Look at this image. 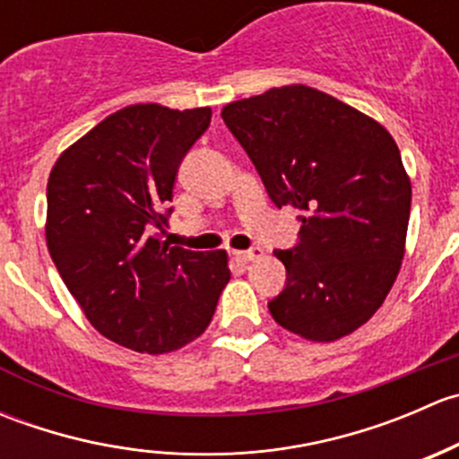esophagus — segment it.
Wrapping results in <instances>:
<instances>
[{
    "instance_id": "obj_1",
    "label": "esophagus",
    "mask_w": 459,
    "mask_h": 459,
    "mask_svg": "<svg viewBox=\"0 0 459 459\" xmlns=\"http://www.w3.org/2000/svg\"><path fill=\"white\" fill-rule=\"evenodd\" d=\"M235 257L239 259V262H253V259H257V257H262V248L259 247H253V248H248V251H235L233 253Z\"/></svg>"
}]
</instances>
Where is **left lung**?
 Segmentation results:
<instances>
[{"label":"left lung","instance_id":"1","mask_svg":"<svg viewBox=\"0 0 459 459\" xmlns=\"http://www.w3.org/2000/svg\"><path fill=\"white\" fill-rule=\"evenodd\" d=\"M277 208H298L295 247L273 251L286 284L268 302L280 326L313 342L349 335L391 290L411 215V182L384 126L308 86L224 106Z\"/></svg>","mask_w":459,"mask_h":459}]
</instances>
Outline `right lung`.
<instances>
[{"instance_id":"obj_1","label":"right lung","mask_w":459,"mask_h":459,"mask_svg":"<svg viewBox=\"0 0 459 459\" xmlns=\"http://www.w3.org/2000/svg\"><path fill=\"white\" fill-rule=\"evenodd\" d=\"M211 115L128 106L50 170V257L92 326L140 353H170L200 337L230 280L224 251L169 247L157 235L169 229L179 164Z\"/></svg>"}]
</instances>
